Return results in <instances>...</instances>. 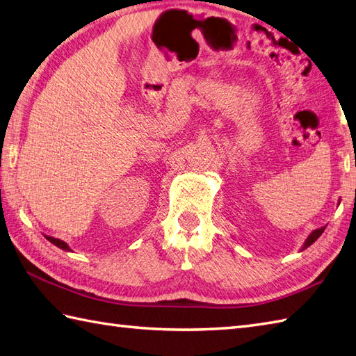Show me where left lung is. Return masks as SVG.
<instances>
[{
    "mask_svg": "<svg viewBox=\"0 0 356 356\" xmlns=\"http://www.w3.org/2000/svg\"><path fill=\"white\" fill-rule=\"evenodd\" d=\"M339 203V202H338ZM324 229H326V226H321V228H318V229H314L311 234H309L307 236V238L305 240V243H303V246H301V251H305V249H307L309 246H311L312 243H315L316 240H318V237L321 236V234L324 232Z\"/></svg>",
    "mask_w": 356,
    "mask_h": 356,
    "instance_id": "1",
    "label": "left lung"
}]
</instances>
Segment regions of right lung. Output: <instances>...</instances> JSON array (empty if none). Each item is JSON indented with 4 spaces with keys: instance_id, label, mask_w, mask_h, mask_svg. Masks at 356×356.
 <instances>
[{
    "instance_id": "add662e5",
    "label": "right lung",
    "mask_w": 356,
    "mask_h": 356,
    "mask_svg": "<svg viewBox=\"0 0 356 356\" xmlns=\"http://www.w3.org/2000/svg\"><path fill=\"white\" fill-rule=\"evenodd\" d=\"M44 237L47 238L50 243H53L55 246H58L59 249H63V251H67V252H72V248L65 243V241H63V240H59V238H55V237H50V236H45L44 234Z\"/></svg>"
}]
</instances>
